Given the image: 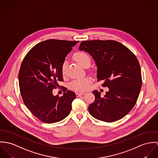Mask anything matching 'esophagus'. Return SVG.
<instances>
[{"mask_svg": "<svg viewBox=\"0 0 158 158\" xmlns=\"http://www.w3.org/2000/svg\"><path fill=\"white\" fill-rule=\"evenodd\" d=\"M84 94H85L84 93H76V96L77 97H79V96L84 95Z\"/></svg>", "mask_w": 158, "mask_h": 158, "instance_id": "1", "label": "esophagus"}]
</instances>
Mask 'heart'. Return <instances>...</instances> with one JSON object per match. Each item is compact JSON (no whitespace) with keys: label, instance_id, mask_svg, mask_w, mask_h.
Returning <instances> with one entry per match:
<instances>
[{"label":"heart","instance_id":"heart-1","mask_svg":"<svg viewBox=\"0 0 158 158\" xmlns=\"http://www.w3.org/2000/svg\"><path fill=\"white\" fill-rule=\"evenodd\" d=\"M74 59L81 64L83 67H86L87 65H90L91 59L89 56L84 52H76L74 55ZM67 68V61H64L61 66V72L62 74H65ZM92 82L91 79L89 77H84L76 79L72 81L69 85L71 89L75 91L83 92L89 89Z\"/></svg>","mask_w":158,"mask_h":158}]
</instances>
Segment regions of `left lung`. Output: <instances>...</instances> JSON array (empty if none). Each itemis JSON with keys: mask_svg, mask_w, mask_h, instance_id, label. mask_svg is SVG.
<instances>
[{"mask_svg": "<svg viewBox=\"0 0 158 158\" xmlns=\"http://www.w3.org/2000/svg\"><path fill=\"white\" fill-rule=\"evenodd\" d=\"M79 49L92 56L97 67V81L109 91L104 97L93 91L95 100L88 110L99 120L117 121L134 108L142 86L141 68L138 59L127 47L114 40L82 41Z\"/></svg>", "mask_w": 158, "mask_h": 158, "instance_id": "8db88e82", "label": "left lung"}]
</instances>
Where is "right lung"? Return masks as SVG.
I'll return each mask as SVG.
<instances>
[{
	"label": "right lung",
	"instance_id": "right-lung-1",
	"mask_svg": "<svg viewBox=\"0 0 158 158\" xmlns=\"http://www.w3.org/2000/svg\"><path fill=\"white\" fill-rule=\"evenodd\" d=\"M77 42L44 41L31 49L22 62L19 73L21 96L26 106L41 122H60L70 113L76 94L62 87L64 95L55 96L52 90L64 81L62 64Z\"/></svg>",
	"mask_w": 158,
	"mask_h": 158
}]
</instances>
